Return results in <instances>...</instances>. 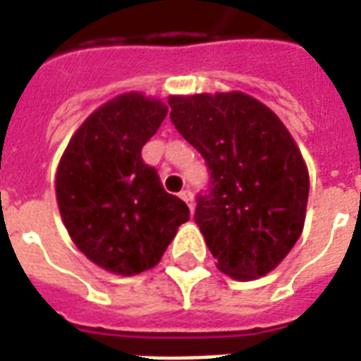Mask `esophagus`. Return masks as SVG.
<instances>
[{
	"label": "esophagus",
	"instance_id": "obj_1",
	"mask_svg": "<svg viewBox=\"0 0 361 361\" xmlns=\"http://www.w3.org/2000/svg\"><path fill=\"white\" fill-rule=\"evenodd\" d=\"M180 197L183 199V201L188 202V207L193 210V193H191V189H183L180 193Z\"/></svg>",
	"mask_w": 361,
	"mask_h": 361
}]
</instances>
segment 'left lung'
Wrapping results in <instances>:
<instances>
[{"label":"left lung","mask_w":361,"mask_h":361,"mask_svg":"<svg viewBox=\"0 0 361 361\" xmlns=\"http://www.w3.org/2000/svg\"><path fill=\"white\" fill-rule=\"evenodd\" d=\"M170 120L207 162L195 221L233 279L276 268L302 233L308 170L287 128L245 93L170 97Z\"/></svg>","instance_id":"1"}]
</instances>
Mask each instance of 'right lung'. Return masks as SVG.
I'll list each match as a JSON object with an SVG mask.
<instances>
[{
  "mask_svg": "<svg viewBox=\"0 0 361 361\" xmlns=\"http://www.w3.org/2000/svg\"><path fill=\"white\" fill-rule=\"evenodd\" d=\"M166 113L157 99L124 93L85 120L59 164L57 202L72 241L113 274L157 266L189 220L188 204L141 159Z\"/></svg>",
  "mask_w": 361,
  "mask_h": 361,
  "instance_id": "add662e5",
  "label": "right lung"
}]
</instances>
